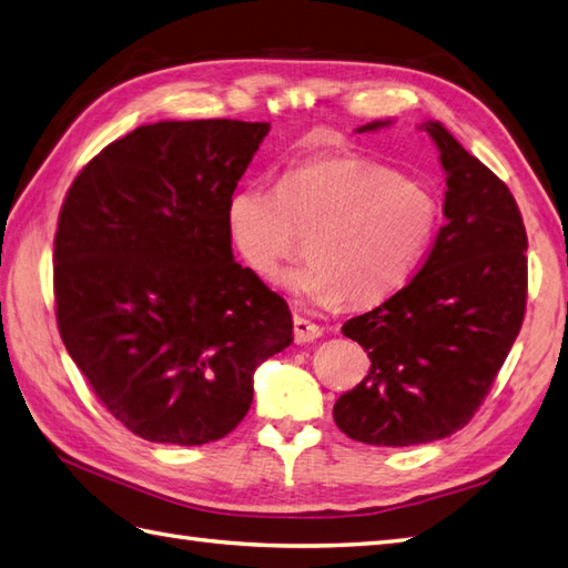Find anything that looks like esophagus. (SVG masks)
<instances>
[{"mask_svg":"<svg viewBox=\"0 0 568 568\" xmlns=\"http://www.w3.org/2000/svg\"><path fill=\"white\" fill-rule=\"evenodd\" d=\"M293 324H295V341H297V344H310V341L322 336V326L310 322V320H305V316L295 314Z\"/></svg>","mask_w":568,"mask_h":568,"instance_id":"1","label":"esophagus"}]
</instances>
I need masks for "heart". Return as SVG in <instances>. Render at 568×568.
<instances>
[{
	"instance_id": "heart-1",
	"label": "heart",
	"mask_w": 568,
	"mask_h": 568,
	"mask_svg": "<svg viewBox=\"0 0 568 568\" xmlns=\"http://www.w3.org/2000/svg\"><path fill=\"white\" fill-rule=\"evenodd\" d=\"M438 197L367 156H324L287 169L278 189H236L232 244L256 275L275 281L307 240L310 263L287 281L316 307H373L416 273L438 230Z\"/></svg>"
}]
</instances>
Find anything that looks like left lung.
Returning <instances> with one entry per match:
<instances>
[{"label":"left lung","instance_id":"8db88e82","mask_svg":"<svg viewBox=\"0 0 568 568\" xmlns=\"http://www.w3.org/2000/svg\"><path fill=\"white\" fill-rule=\"evenodd\" d=\"M420 130L445 169V224L408 285L341 328L367 351L371 371L341 394L334 420L367 445H420L465 428L525 316L527 234L516 197L443 123Z\"/></svg>","mask_w":568,"mask_h":568}]
</instances>
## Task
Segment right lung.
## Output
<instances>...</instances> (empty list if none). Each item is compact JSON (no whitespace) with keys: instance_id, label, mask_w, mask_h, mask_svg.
<instances>
[{"instance_id":"obj_1","label":"right lung","mask_w":568,"mask_h":568,"mask_svg":"<svg viewBox=\"0 0 568 568\" xmlns=\"http://www.w3.org/2000/svg\"><path fill=\"white\" fill-rule=\"evenodd\" d=\"M268 123L140 125L91 160L55 234L62 344L101 404L150 443L224 438L256 367L293 344L287 302L232 254L227 203Z\"/></svg>"}]
</instances>
